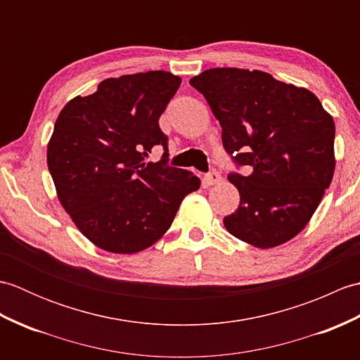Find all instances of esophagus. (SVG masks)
<instances>
[{
  "label": "esophagus",
  "mask_w": 360,
  "mask_h": 360,
  "mask_svg": "<svg viewBox=\"0 0 360 360\" xmlns=\"http://www.w3.org/2000/svg\"><path fill=\"white\" fill-rule=\"evenodd\" d=\"M221 181V174L217 170H210L207 174L204 176V186H215Z\"/></svg>",
  "instance_id": "1"
}]
</instances>
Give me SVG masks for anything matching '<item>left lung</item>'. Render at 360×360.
Instances as JSON below:
<instances>
[{"label": "left lung", "mask_w": 360, "mask_h": 360, "mask_svg": "<svg viewBox=\"0 0 360 360\" xmlns=\"http://www.w3.org/2000/svg\"><path fill=\"white\" fill-rule=\"evenodd\" d=\"M223 128L240 205L224 218L259 249L289 241L308 224L334 174L335 127L319 98L263 71L213 68L190 80Z\"/></svg>", "instance_id": "left-lung-1"}]
</instances>
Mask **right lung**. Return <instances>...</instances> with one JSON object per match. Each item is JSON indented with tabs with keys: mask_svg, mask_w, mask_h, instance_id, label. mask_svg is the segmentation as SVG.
Instances as JSON below:
<instances>
[{
	"mask_svg": "<svg viewBox=\"0 0 360 360\" xmlns=\"http://www.w3.org/2000/svg\"><path fill=\"white\" fill-rule=\"evenodd\" d=\"M181 85L165 71L122 75L75 97L58 114L48 167L63 209L97 248L134 254L170 229L198 176L168 165V137L159 117ZM165 155L144 160L153 146Z\"/></svg>",
	"mask_w": 360,
	"mask_h": 360,
	"instance_id": "right-lung-1",
	"label": "right lung"
}]
</instances>
